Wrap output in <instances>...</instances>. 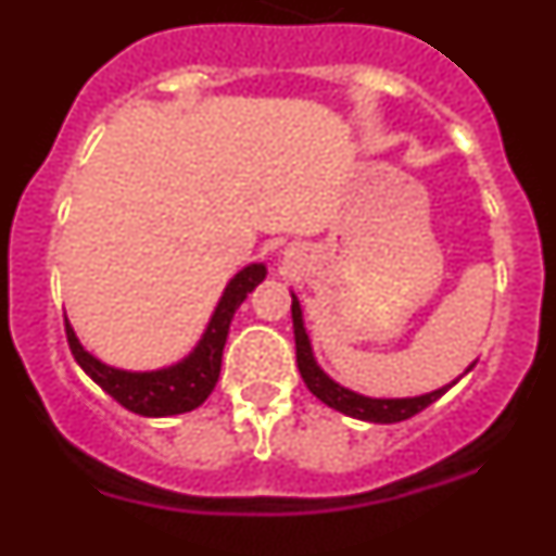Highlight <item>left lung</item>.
Returning <instances> with one entry per match:
<instances>
[{
  "label": "left lung",
  "mask_w": 556,
  "mask_h": 556,
  "mask_svg": "<svg viewBox=\"0 0 556 556\" xmlns=\"http://www.w3.org/2000/svg\"><path fill=\"white\" fill-rule=\"evenodd\" d=\"M292 326H294V353H298V370H301L303 381L312 390V395H317L326 406L342 412L348 417H358V420H367V424H401V420H409L412 415L424 412L426 406H431L437 397H443L445 392L451 390L443 387V390H434L429 395L420 397H365L358 392L345 390L339 387L333 378H328L326 372L317 367L312 356V345H308V333L303 328V314L301 303L292 294ZM473 367V365H470ZM468 367V370H470ZM456 384V381H454Z\"/></svg>",
  "instance_id": "left-lung-1"
}]
</instances>
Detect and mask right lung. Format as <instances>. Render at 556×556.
Wrapping results in <instances>:
<instances>
[{"mask_svg": "<svg viewBox=\"0 0 556 556\" xmlns=\"http://www.w3.org/2000/svg\"><path fill=\"white\" fill-rule=\"evenodd\" d=\"M264 275H267V267H264V264H250V267H244L242 273L236 275L233 281L225 287L223 301H219L217 312L211 317L208 328H205L198 348H194L184 362L166 367V370L127 372L102 365L100 358H94L88 351H83L75 331H72V326L66 323L68 351L77 358V365H80L88 376L94 378L97 384H100L116 404L136 412V415L166 417L198 409L205 397L211 395V390L217 387L219 367H223V348L225 339H228V328L230 320H233L236 308L242 306L244 298L264 281Z\"/></svg>", "mask_w": 556, "mask_h": 556, "instance_id": "1", "label": "right lung"}]
</instances>
